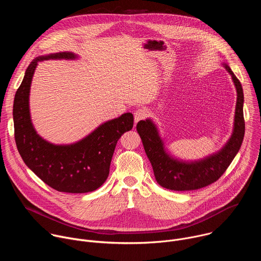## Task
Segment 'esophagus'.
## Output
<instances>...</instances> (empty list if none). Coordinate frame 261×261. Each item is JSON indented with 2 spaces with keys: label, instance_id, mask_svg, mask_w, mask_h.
Here are the masks:
<instances>
[{
  "label": "esophagus",
  "instance_id": "1",
  "mask_svg": "<svg viewBox=\"0 0 261 261\" xmlns=\"http://www.w3.org/2000/svg\"><path fill=\"white\" fill-rule=\"evenodd\" d=\"M147 117H148V111L146 109H144V108H140V109L136 110L135 113H134V122L137 123V122H139L141 120L146 119Z\"/></svg>",
  "mask_w": 261,
  "mask_h": 261
}]
</instances>
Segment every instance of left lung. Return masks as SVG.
I'll return each mask as SVG.
<instances>
[{
	"label": "left lung",
	"mask_w": 261,
	"mask_h": 261,
	"mask_svg": "<svg viewBox=\"0 0 261 261\" xmlns=\"http://www.w3.org/2000/svg\"><path fill=\"white\" fill-rule=\"evenodd\" d=\"M224 66L232 77L238 99L232 135L226 145L217 154L190 163L178 161L166 153L158 130L151 120L137 123L136 130L142 140L145 154L153 166L157 182L163 188L174 191H191L206 187L221 177L238 154L245 135L244 93L234 73L227 65Z\"/></svg>",
	"instance_id": "obj_1"
}]
</instances>
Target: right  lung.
<instances>
[{"label":"right lung","mask_w":261,"mask_h":261,"mask_svg":"<svg viewBox=\"0 0 261 261\" xmlns=\"http://www.w3.org/2000/svg\"><path fill=\"white\" fill-rule=\"evenodd\" d=\"M75 58L72 53H58L36 58L29 65L14 97V138L25 165L49 187L59 192L87 193L106 180L118 140L133 127V115L128 113L108 121L70 145H55L37 134L29 109L30 87L37 63Z\"/></svg>","instance_id":"right-lung-1"}]
</instances>
